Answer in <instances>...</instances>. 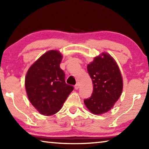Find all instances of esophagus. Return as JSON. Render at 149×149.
<instances>
[{
    "mask_svg": "<svg viewBox=\"0 0 149 149\" xmlns=\"http://www.w3.org/2000/svg\"><path fill=\"white\" fill-rule=\"evenodd\" d=\"M79 84H77L76 85H75V90H77L78 89H79Z\"/></svg>",
    "mask_w": 149,
    "mask_h": 149,
    "instance_id": "34e87169",
    "label": "esophagus"
}]
</instances>
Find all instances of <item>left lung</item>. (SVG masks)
Returning a JSON list of instances; mask_svg holds the SVG:
<instances>
[{
	"mask_svg": "<svg viewBox=\"0 0 149 149\" xmlns=\"http://www.w3.org/2000/svg\"><path fill=\"white\" fill-rule=\"evenodd\" d=\"M87 72L92 79L93 91L84 103L93 114H104L112 108L122 94L123 80L120 70L114 58L103 52L88 64Z\"/></svg>",
	"mask_w": 149,
	"mask_h": 149,
	"instance_id": "8db88e82",
	"label": "left lung"
}]
</instances>
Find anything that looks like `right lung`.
<instances>
[{
  "label": "right lung",
  "mask_w": 149,
  "mask_h": 149,
  "mask_svg": "<svg viewBox=\"0 0 149 149\" xmlns=\"http://www.w3.org/2000/svg\"><path fill=\"white\" fill-rule=\"evenodd\" d=\"M62 56L58 50H49L29 68L25 79V87L31 104L45 116L56 114L73 90L65 81V74L60 68Z\"/></svg>",
  "instance_id": "add662e5"
}]
</instances>
